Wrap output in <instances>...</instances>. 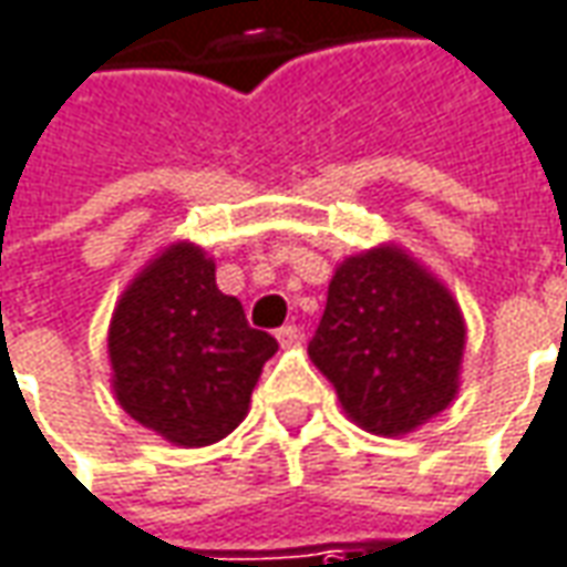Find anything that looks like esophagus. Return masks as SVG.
<instances>
[{"label":"esophagus","mask_w":567,"mask_h":567,"mask_svg":"<svg viewBox=\"0 0 567 567\" xmlns=\"http://www.w3.org/2000/svg\"><path fill=\"white\" fill-rule=\"evenodd\" d=\"M276 341H279L282 348H295V344H300V329L298 326H282V329L276 332Z\"/></svg>","instance_id":"obj_1"}]
</instances>
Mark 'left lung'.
I'll use <instances>...</instances> for the list:
<instances>
[{"instance_id":"left-lung-1","label":"left lung","mask_w":567,"mask_h":567,"mask_svg":"<svg viewBox=\"0 0 567 567\" xmlns=\"http://www.w3.org/2000/svg\"><path fill=\"white\" fill-rule=\"evenodd\" d=\"M307 353L353 425L403 437L460 394L465 316L413 251L384 241L334 267Z\"/></svg>"}]
</instances>
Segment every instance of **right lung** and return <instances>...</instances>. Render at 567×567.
<instances>
[{
	"label": "right lung",
	"mask_w": 567,
	"mask_h": 567,
	"mask_svg": "<svg viewBox=\"0 0 567 567\" xmlns=\"http://www.w3.org/2000/svg\"><path fill=\"white\" fill-rule=\"evenodd\" d=\"M276 338L248 326L217 288L202 245H164L123 288L107 326L111 391L123 413L176 446H207L241 425Z\"/></svg>",
	"instance_id": "obj_1"
}]
</instances>
